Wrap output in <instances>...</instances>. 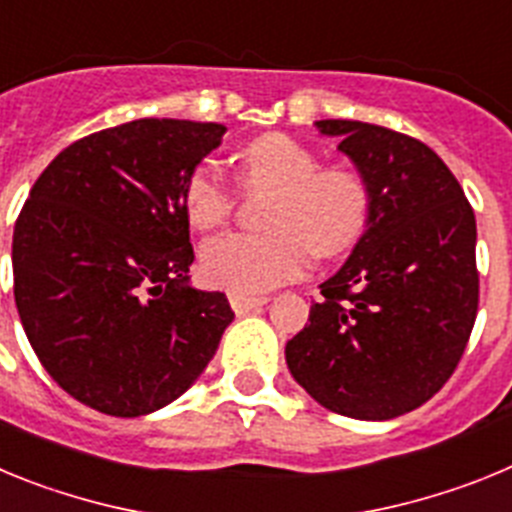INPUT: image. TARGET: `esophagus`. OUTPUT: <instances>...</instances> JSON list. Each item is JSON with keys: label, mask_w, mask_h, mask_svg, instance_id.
<instances>
[{"label": "esophagus", "mask_w": 512, "mask_h": 512, "mask_svg": "<svg viewBox=\"0 0 512 512\" xmlns=\"http://www.w3.org/2000/svg\"><path fill=\"white\" fill-rule=\"evenodd\" d=\"M266 302H269V297H264V295H230V305H233V310L238 312V315H246V312H251V310H259L261 305H266Z\"/></svg>", "instance_id": "1"}]
</instances>
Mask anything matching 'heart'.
Instances as JSON below:
<instances>
[{"label": "heart", "mask_w": 512, "mask_h": 512, "mask_svg": "<svg viewBox=\"0 0 512 512\" xmlns=\"http://www.w3.org/2000/svg\"><path fill=\"white\" fill-rule=\"evenodd\" d=\"M243 187L274 192L266 205L269 233H225L200 251L202 277L235 295H259L297 279L312 251L336 259L351 251L372 215V187L354 166H323L300 140L269 133L238 153ZM233 184L210 161L184 182V212L197 230L223 225L235 210Z\"/></svg>", "instance_id": "heart-1"}]
</instances>
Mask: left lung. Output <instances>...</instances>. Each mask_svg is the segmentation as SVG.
<instances>
[{"instance_id": "8db88e82", "label": "left lung", "mask_w": 512, "mask_h": 512, "mask_svg": "<svg viewBox=\"0 0 512 512\" xmlns=\"http://www.w3.org/2000/svg\"><path fill=\"white\" fill-rule=\"evenodd\" d=\"M372 187L354 253L320 284L310 323L287 341V366L323 408L390 420L449 382L479 305L477 223L449 166L382 125L318 120Z\"/></svg>"}]
</instances>
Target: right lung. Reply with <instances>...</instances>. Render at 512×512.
Returning a JSON list of instances; mask_svg holds the SVG:
<instances>
[{
    "label": "right lung",
    "instance_id": "1",
    "mask_svg": "<svg viewBox=\"0 0 512 512\" xmlns=\"http://www.w3.org/2000/svg\"><path fill=\"white\" fill-rule=\"evenodd\" d=\"M225 125L133 120L63 148L12 235L15 302L61 390L138 418L192 387L233 323L223 292L189 287L184 182Z\"/></svg>",
    "mask_w": 512,
    "mask_h": 512
}]
</instances>
